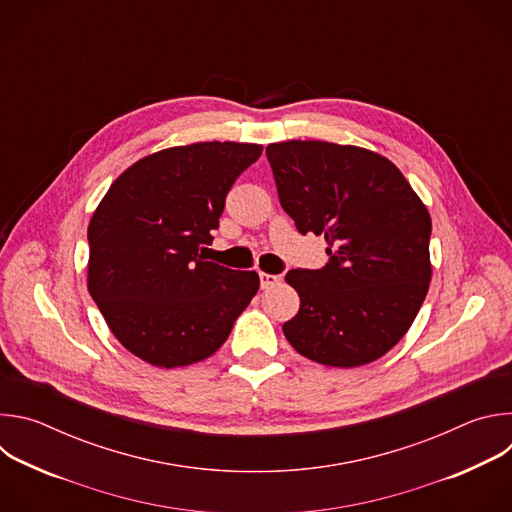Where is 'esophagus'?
Returning <instances> with one entry per match:
<instances>
[{"label": "esophagus", "mask_w": 512, "mask_h": 512, "mask_svg": "<svg viewBox=\"0 0 512 512\" xmlns=\"http://www.w3.org/2000/svg\"><path fill=\"white\" fill-rule=\"evenodd\" d=\"M279 279H281L279 275H271V273H263V271H259V283H261V287H263V289H269V287L277 285V281H279Z\"/></svg>", "instance_id": "1"}]
</instances>
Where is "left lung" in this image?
Segmentation results:
<instances>
[{
	"mask_svg": "<svg viewBox=\"0 0 512 512\" xmlns=\"http://www.w3.org/2000/svg\"><path fill=\"white\" fill-rule=\"evenodd\" d=\"M279 202L306 235H324L328 263L291 269L300 312L287 342L328 367L387 354L413 324L431 281V218L387 158L328 141L267 145Z\"/></svg>",
	"mask_w": 512,
	"mask_h": 512,
	"instance_id": "8db88e82",
	"label": "left lung"
}]
</instances>
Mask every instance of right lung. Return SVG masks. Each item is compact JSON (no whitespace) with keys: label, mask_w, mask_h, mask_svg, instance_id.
<instances>
[{"label":"right lung","mask_w":512,"mask_h":512,"mask_svg":"<svg viewBox=\"0 0 512 512\" xmlns=\"http://www.w3.org/2000/svg\"><path fill=\"white\" fill-rule=\"evenodd\" d=\"M263 148L204 141L135 162L89 225V294L115 338L154 367L214 354L259 289L255 271L202 257L235 180Z\"/></svg>","instance_id":"obj_1"}]
</instances>
